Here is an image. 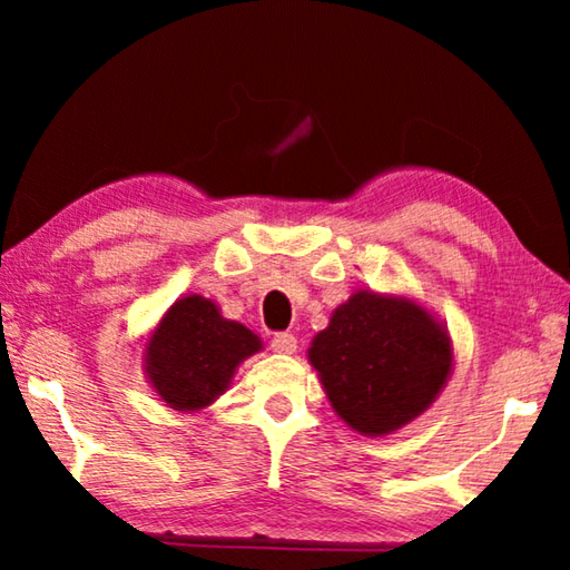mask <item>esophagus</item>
Here are the masks:
<instances>
[{
    "instance_id": "34e87169",
    "label": "esophagus",
    "mask_w": 570,
    "mask_h": 570,
    "mask_svg": "<svg viewBox=\"0 0 570 570\" xmlns=\"http://www.w3.org/2000/svg\"><path fill=\"white\" fill-rule=\"evenodd\" d=\"M272 350L274 352H282V354L296 352V336L292 332H276L272 336Z\"/></svg>"
}]
</instances>
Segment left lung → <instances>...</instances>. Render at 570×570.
<instances>
[{
	"mask_svg": "<svg viewBox=\"0 0 570 570\" xmlns=\"http://www.w3.org/2000/svg\"><path fill=\"white\" fill-rule=\"evenodd\" d=\"M308 360L350 428L387 435L430 407L452 354L448 334L422 306L360 292L316 334Z\"/></svg>",
	"mask_w": 570,
	"mask_h": 570,
	"instance_id": "8db88e82",
	"label": "left lung"
}]
</instances>
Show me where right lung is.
Instances as JSON below:
<instances>
[{
    "label": "right lung",
    "mask_w": 570,
    "mask_h": 570,
    "mask_svg": "<svg viewBox=\"0 0 570 570\" xmlns=\"http://www.w3.org/2000/svg\"><path fill=\"white\" fill-rule=\"evenodd\" d=\"M258 346V336L224 320L214 302L186 296L153 334L148 374L173 410H200L228 387L238 362Z\"/></svg>",
    "instance_id": "1"
}]
</instances>
